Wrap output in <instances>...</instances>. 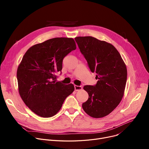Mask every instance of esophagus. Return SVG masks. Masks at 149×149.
Instances as JSON below:
<instances>
[{"instance_id":"1","label":"esophagus","mask_w":149,"mask_h":149,"mask_svg":"<svg viewBox=\"0 0 149 149\" xmlns=\"http://www.w3.org/2000/svg\"><path fill=\"white\" fill-rule=\"evenodd\" d=\"M74 88H75V91H81L82 89V87L81 86L75 85L74 86Z\"/></svg>"}]
</instances>
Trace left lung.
Masks as SVG:
<instances>
[{
	"label": "left lung",
	"instance_id": "left-lung-1",
	"mask_svg": "<svg viewBox=\"0 0 149 149\" xmlns=\"http://www.w3.org/2000/svg\"><path fill=\"white\" fill-rule=\"evenodd\" d=\"M75 40L98 79L96 85L84 86L89 98L82 107L93 118H103L118 106L124 96L127 75L126 64L111 43L91 36L77 37Z\"/></svg>",
	"mask_w": 149,
	"mask_h": 149
}]
</instances>
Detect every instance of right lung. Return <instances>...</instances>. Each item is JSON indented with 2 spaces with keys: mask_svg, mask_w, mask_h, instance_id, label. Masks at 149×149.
Here are the masks:
<instances>
[{
  "mask_svg": "<svg viewBox=\"0 0 149 149\" xmlns=\"http://www.w3.org/2000/svg\"><path fill=\"white\" fill-rule=\"evenodd\" d=\"M76 48L72 38L57 37L32 46L23 56L17 70L19 93L34 113L53 116L74 92L72 84L57 82L55 73L61 71L63 59Z\"/></svg>",
  "mask_w": 149,
  "mask_h": 149,
  "instance_id": "add662e5",
  "label": "right lung"
}]
</instances>
